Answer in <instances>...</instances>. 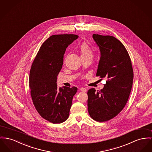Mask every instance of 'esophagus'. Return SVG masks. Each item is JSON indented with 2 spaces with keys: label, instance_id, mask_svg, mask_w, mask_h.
<instances>
[{
  "label": "esophagus",
  "instance_id": "1",
  "mask_svg": "<svg viewBox=\"0 0 152 152\" xmlns=\"http://www.w3.org/2000/svg\"><path fill=\"white\" fill-rule=\"evenodd\" d=\"M80 90L81 91H83V92H86V91H87V89H86V88H81L80 89Z\"/></svg>",
  "mask_w": 152,
  "mask_h": 152
}]
</instances>
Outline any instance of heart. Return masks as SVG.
<instances>
[{
	"label": "heart",
	"instance_id": "obj_1",
	"mask_svg": "<svg viewBox=\"0 0 152 152\" xmlns=\"http://www.w3.org/2000/svg\"><path fill=\"white\" fill-rule=\"evenodd\" d=\"M80 51L81 52V57L93 56V52L89 46L86 43H83L81 45L80 47Z\"/></svg>",
	"mask_w": 152,
	"mask_h": 152
}]
</instances>
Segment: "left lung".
Instances as JSON below:
<instances>
[{
    "label": "left lung",
    "instance_id": "8db88e82",
    "mask_svg": "<svg viewBox=\"0 0 152 152\" xmlns=\"http://www.w3.org/2000/svg\"><path fill=\"white\" fill-rule=\"evenodd\" d=\"M99 47L100 59L96 76L107 81L101 91H88V112L97 121H108L125 107L132 91L133 70L128 52L119 40L111 36L93 34Z\"/></svg>",
    "mask_w": 152,
    "mask_h": 152
}]
</instances>
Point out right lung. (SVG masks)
Listing matches in <instances>:
<instances>
[{
  "label": "right lung",
  "mask_w": 152,
  "mask_h": 152,
  "mask_svg": "<svg viewBox=\"0 0 152 152\" xmlns=\"http://www.w3.org/2000/svg\"><path fill=\"white\" fill-rule=\"evenodd\" d=\"M78 38L75 34L51 36L41 46L31 67L29 88L33 104L41 116L52 123L67 119L78 89L59 88L56 84L66 50Z\"/></svg>",
  "instance_id": "obj_1"
}]
</instances>
